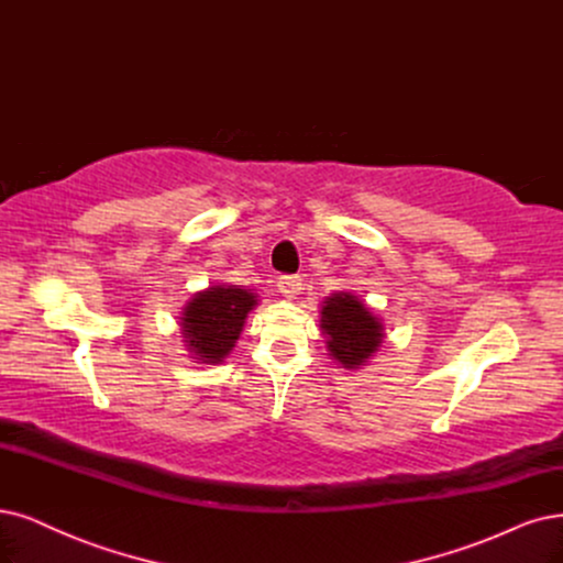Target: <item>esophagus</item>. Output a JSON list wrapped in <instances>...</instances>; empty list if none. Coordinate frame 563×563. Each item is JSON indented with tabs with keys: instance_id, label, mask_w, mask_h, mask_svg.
Instances as JSON below:
<instances>
[{
	"instance_id": "esophagus-1",
	"label": "esophagus",
	"mask_w": 563,
	"mask_h": 563,
	"mask_svg": "<svg viewBox=\"0 0 563 563\" xmlns=\"http://www.w3.org/2000/svg\"><path fill=\"white\" fill-rule=\"evenodd\" d=\"M278 289L280 295L287 297V299H295L301 289H303V283L299 276H280L278 278Z\"/></svg>"
}]
</instances>
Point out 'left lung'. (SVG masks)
<instances>
[{
	"label": "left lung",
	"instance_id": "8db88e82",
	"mask_svg": "<svg viewBox=\"0 0 563 563\" xmlns=\"http://www.w3.org/2000/svg\"><path fill=\"white\" fill-rule=\"evenodd\" d=\"M322 334L327 350L343 368L364 366L378 352L385 334L383 322L350 292H336L322 303Z\"/></svg>",
	"mask_w": 563,
	"mask_h": 563
}]
</instances>
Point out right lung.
Wrapping results in <instances>:
<instances>
[{"label":"right lung","instance_id":"1","mask_svg":"<svg viewBox=\"0 0 563 563\" xmlns=\"http://www.w3.org/2000/svg\"><path fill=\"white\" fill-rule=\"evenodd\" d=\"M257 306V295L239 285H213L197 292L183 308L180 334L187 352L199 364H220L243 329L250 310Z\"/></svg>","mask_w":563,"mask_h":563}]
</instances>
